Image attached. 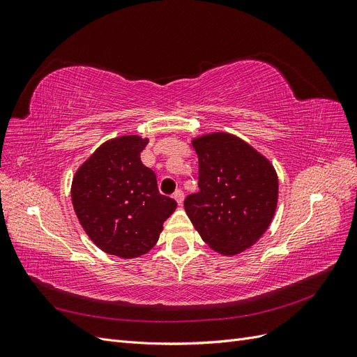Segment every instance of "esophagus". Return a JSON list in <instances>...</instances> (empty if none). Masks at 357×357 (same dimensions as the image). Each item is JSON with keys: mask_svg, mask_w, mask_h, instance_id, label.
<instances>
[{"mask_svg": "<svg viewBox=\"0 0 357 357\" xmlns=\"http://www.w3.org/2000/svg\"><path fill=\"white\" fill-rule=\"evenodd\" d=\"M174 199L177 201L178 205H181L183 201H185V193H183L181 190H176V192H174Z\"/></svg>", "mask_w": 357, "mask_h": 357, "instance_id": "obj_1", "label": "esophagus"}]
</instances>
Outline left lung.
Here are the masks:
<instances>
[{
    "label": "left lung",
    "instance_id": "obj_1",
    "mask_svg": "<svg viewBox=\"0 0 357 357\" xmlns=\"http://www.w3.org/2000/svg\"><path fill=\"white\" fill-rule=\"evenodd\" d=\"M198 155L199 192L185 210L201 238L225 256L250 248L271 225L278 202L274 165L244 139L229 132L192 138Z\"/></svg>",
    "mask_w": 357,
    "mask_h": 357
}]
</instances>
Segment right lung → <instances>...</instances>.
Masks as SVG:
<instances>
[{
    "label": "right lung",
    "mask_w": 357,
    "mask_h": 357,
    "mask_svg": "<svg viewBox=\"0 0 357 357\" xmlns=\"http://www.w3.org/2000/svg\"><path fill=\"white\" fill-rule=\"evenodd\" d=\"M149 138L107 139L75 171L71 202L92 243L102 252L134 259L152 248L177 202L160 195L155 172L139 153Z\"/></svg>",
    "instance_id": "obj_1"
}]
</instances>
